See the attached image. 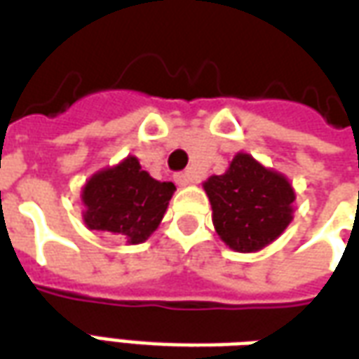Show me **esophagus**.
Returning <instances> with one entry per match:
<instances>
[{"label": "esophagus", "instance_id": "1", "mask_svg": "<svg viewBox=\"0 0 359 359\" xmlns=\"http://www.w3.org/2000/svg\"><path fill=\"white\" fill-rule=\"evenodd\" d=\"M175 182H177L179 187H188V184H192V182H194V175H192L190 171L177 172V175H175Z\"/></svg>", "mask_w": 359, "mask_h": 359}]
</instances>
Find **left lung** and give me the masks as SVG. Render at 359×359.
<instances>
[{
    "mask_svg": "<svg viewBox=\"0 0 359 359\" xmlns=\"http://www.w3.org/2000/svg\"><path fill=\"white\" fill-rule=\"evenodd\" d=\"M213 225L229 248L257 252L277 241L292 221V184L250 154H236L225 175L203 182Z\"/></svg>",
    "mask_w": 359,
    "mask_h": 359,
    "instance_id": "obj_1",
    "label": "left lung"
}]
</instances>
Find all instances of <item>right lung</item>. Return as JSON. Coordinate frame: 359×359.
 Returning a JSON list of instances; mask_svg holds the SVG:
<instances>
[{"instance_id": "add662e5", "label": "right lung", "mask_w": 359, "mask_h": 359, "mask_svg": "<svg viewBox=\"0 0 359 359\" xmlns=\"http://www.w3.org/2000/svg\"><path fill=\"white\" fill-rule=\"evenodd\" d=\"M175 190L172 182L151 179L140 161L128 156L90 177L82 188V217L90 231L140 244L159 226Z\"/></svg>"}]
</instances>
